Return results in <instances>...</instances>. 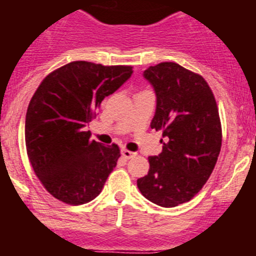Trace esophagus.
I'll list each match as a JSON object with an SVG mask.
<instances>
[{
    "label": "esophagus",
    "instance_id": "obj_1",
    "mask_svg": "<svg viewBox=\"0 0 256 256\" xmlns=\"http://www.w3.org/2000/svg\"><path fill=\"white\" fill-rule=\"evenodd\" d=\"M134 155L136 154L132 152V151H130V150H126V148H123V150H122V156H123L124 159H132Z\"/></svg>",
    "mask_w": 256,
    "mask_h": 256
}]
</instances>
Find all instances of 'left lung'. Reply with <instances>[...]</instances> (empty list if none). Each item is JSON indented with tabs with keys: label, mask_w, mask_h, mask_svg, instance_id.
<instances>
[{
	"label": "left lung",
	"mask_w": 256,
	"mask_h": 256,
	"mask_svg": "<svg viewBox=\"0 0 256 256\" xmlns=\"http://www.w3.org/2000/svg\"><path fill=\"white\" fill-rule=\"evenodd\" d=\"M156 110L151 128L162 130V151L150 156L148 176L137 180L144 198L162 208L187 202L202 188L222 146L218 108L206 80L176 62L144 72Z\"/></svg>",
	"instance_id": "1"
}]
</instances>
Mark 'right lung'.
Segmentation results:
<instances>
[{
  "label": "right lung",
  "mask_w": 256,
  "mask_h": 256,
  "mask_svg": "<svg viewBox=\"0 0 256 256\" xmlns=\"http://www.w3.org/2000/svg\"><path fill=\"white\" fill-rule=\"evenodd\" d=\"M132 66L73 61L46 76L26 116V144L44 188L65 204L82 205L102 190L120 156L118 144L90 140L84 126L108 94L130 78Z\"/></svg>",
  "instance_id": "obj_1"
}]
</instances>
